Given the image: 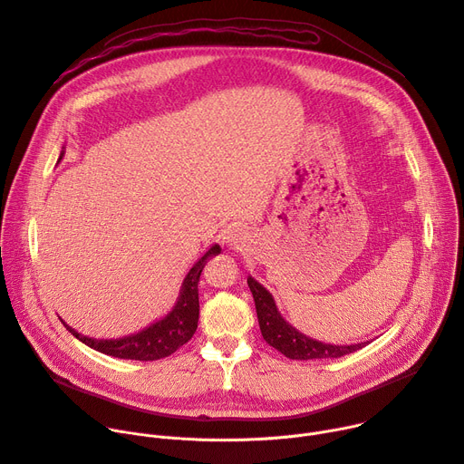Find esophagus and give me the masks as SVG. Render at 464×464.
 <instances>
[{"label":"esophagus","instance_id":"34e87169","mask_svg":"<svg viewBox=\"0 0 464 464\" xmlns=\"http://www.w3.org/2000/svg\"><path fill=\"white\" fill-rule=\"evenodd\" d=\"M224 240L231 246V247H238V246H242L244 244V240H246V231L242 229V227H229L227 231H226V237H224Z\"/></svg>","mask_w":464,"mask_h":464}]
</instances>
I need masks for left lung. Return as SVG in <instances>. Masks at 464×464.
Here are the masks:
<instances>
[{
	"mask_svg": "<svg viewBox=\"0 0 464 464\" xmlns=\"http://www.w3.org/2000/svg\"><path fill=\"white\" fill-rule=\"evenodd\" d=\"M247 286L251 294H254L263 339L272 348L281 352L285 357L298 359V361L339 359L364 346V343L353 344V346H331V344H324L309 339V336L302 334L300 331H296L281 318L272 294L261 283H257L254 277H247Z\"/></svg>",
	"mask_w": 464,
	"mask_h": 464,
	"instance_id": "obj_1",
	"label": "left lung"
}]
</instances>
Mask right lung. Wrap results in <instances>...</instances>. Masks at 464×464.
Segmentation results:
<instances>
[{"label":"right lung","mask_w":464,"mask_h":464,"mask_svg":"<svg viewBox=\"0 0 464 464\" xmlns=\"http://www.w3.org/2000/svg\"><path fill=\"white\" fill-rule=\"evenodd\" d=\"M220 251L222 249L218 244L210 247L187 274L181 288V296L174 311L137 334L123 336V339H116V341H98V339H89V336H82L64 322L63 324L82 344H87L105 355H112L118 359H135V361H157V359L172 355L176 350L187 344L192 339V334L196 333L198 318H199V298H198L199 276L207 261L210 257L218 256Z\"/></svg>","instance_id":"right-lung-1"}]
</instances>
